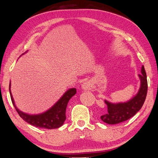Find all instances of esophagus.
Here are the masks:
<instances>
[{
  "label": "esophagus",
  "instance_id": "1",
  "mask_svg": "<svg viewBox=\"0 0 158 158\" xmlns=\"http://www.w3.org/2000/svg\"><path fill=\"white\" fill-rule=\"evenodd\" d=\"M82 88L84 90H91L92 89V86L90 82H85L82 85Z\"/></svg>",
  "mask_w": 158,
  "mask_h": 158
}]
</instances>
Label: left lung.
I'll return each mask as SVG.
<instances>
[{
    "mask_svg": "<svg viewBox=\"0 0 158 158\" xmlns=\"http://www.w3.org/2000/svg\"><path fill=\"white\" fill-rule=\"evenodd\" d=\"M141 73L139 74L141 81V86L139 92L132 99L124 103H113L105 100L107 105L108 113L101 116V119L103 122L115 125L123 123L131 118L141 109L146 99L147 91H148V82L144 66H142Z\"/></svg>",
    "mask_w": 158,
    "mask_h": 158,
    "instance_id": "left-lung-1",
    "label": "left lung"
}]
</instances>
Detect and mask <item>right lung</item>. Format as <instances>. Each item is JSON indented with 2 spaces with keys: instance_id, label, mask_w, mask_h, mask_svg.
I'll return each mask as SVG.
<instances>
[{
  "instance_id": "add662e5",
  "label": "right lung",
  "mask_w": 158,
  "mask_h": 158,
  "mask_svg": "<svg viewBox=\"0 0 158 158\" xmlns=\"http://www.w3.org/2000/svg\"><path fill=\"white\" fill-rule=\"evenodd\" d=\"M9 89L12 104L18 114L23 120L30 125L37 127L50 129V130L59 128L63 125L66 118V110L69 101L76 93V88L69 89L64 93L58 102L47 111L38 115H29L22 112L16 107L11 91H10V84Z\"/></svg>"
}]
</instances>
